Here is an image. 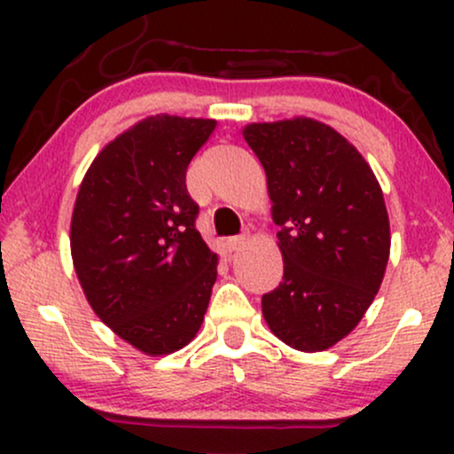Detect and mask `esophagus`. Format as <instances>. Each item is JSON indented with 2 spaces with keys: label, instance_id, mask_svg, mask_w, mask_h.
<instances>
[{
  "label": "esophagus",
  "instance_id": "34e87169",
  "mask_svg": "<svg viewBox=\"0 0 454 454\" xmlns=\"http://www.w3.org/2000/svg\"><path fill=\"white\" fill-rule=\"evenodd\" d=\"M245 241H247V239H245V237H232V239H228V241H226V252H228V254L239 252V249H241L243 245H245Z\"/></svg>",
  "mask_w": 454,
  "mask_h": 454
}]
</instances>
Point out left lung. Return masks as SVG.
Returning <instances> with one entry per match:
<instances>
[{
  "label": "left lung",
  "mask_w": 454,
  "mask_h": 454,
  "mask_svg": "<svg viewBox=\"0 0 454 454\" xmlns=\"http://www.w3.org/2000/svg\"><path fill=\"white\" fill-rule=\"evenodd\" d=\"M243 138L267 173L284 278L262 296L275 337L301 352L341 341L376 299L390 223L372 166L337 129L309 117L249 123Z\"/></svg>",
  "instance_id": "left-lung-1"
}]
</instances>
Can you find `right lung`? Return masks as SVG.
Masks as SVG:
<instances>
[{
  "label": "right lung",
  "mask_w": 454,
  "mask_h": 454,
  "mask_svg": "<svg viewBox=\"0 0 454 454\" xmlns=\"http://www.w3.org/2000/svg\"><path fill=\"white\" fill-rule=\"evenodd\" d=\"M215 119L153 114L104 147L78 187L70 223L76 278L114 335L149 356L196 337L217 254L196 231L185 173Z\"/></svg>",
  "instance_id": "add662e5"
}]
</instances>
